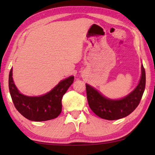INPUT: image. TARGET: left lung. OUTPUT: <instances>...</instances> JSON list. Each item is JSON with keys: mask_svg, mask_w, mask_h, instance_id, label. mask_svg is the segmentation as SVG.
<instances>
[{"mask_svg": "<svg viewBox=\"0 0 155 155\" xmlns=\"http://www.w3.org/2000/svg\"><path fill=\"white\" fill-rule=\"evenodd\" d=\"M141 71L140 80L135 90L118 100L106 98L94 87L86 84L87 97L92 111L100 118L111 120L120 119L132 113L140 104L145 88V71L143 65Z\"/></svg>", "mask_w": 155, "mask_h": 155, "instance_id": "obj_1", "label": "left lung"}]
</instances>
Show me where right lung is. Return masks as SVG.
Returning a JSON list of instances; mask_svg holds the SVG:
<instances>
[{"mask_svg":"<svg viewBox=\"0 0 155 155\" xmlns=\"http://www.w3.org/2000/svg\"><path fill=\"white\" fill-rule=\"evenodd\" d=\"M74 77L62 80L49 92L39 97H29L19 92L12 79V69L9 74V90L16 109L27 119L44 121L58 117L62 111L63 96L73 84Z\"/></svg>","mask_w":155,"mask_h":155,"instance_id":"obj_1","label":"right lung"}]
</instances>
